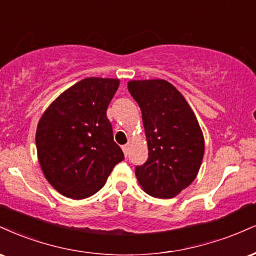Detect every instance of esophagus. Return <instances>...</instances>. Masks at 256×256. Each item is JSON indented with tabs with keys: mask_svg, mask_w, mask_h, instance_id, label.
<instances>
[{
	"mask_svg": "<svg viewBox=\"0 0 256 256\" xmlns=\"http://www.w3.org/2000/svg\"><path fill=\"white\" fill-rule=\"evenodd\" d=\"M122 152H124V155L128 156V144H125V146H122Z\"/></svg>",
	"mask_w": 256,
	"mask_h": 256,
	"instance_id": "34e87169",
	"label": "esophagus"
}]
</instances>
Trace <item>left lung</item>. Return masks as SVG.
<instances>
[{
  "label": "left lung",
  "mask_w": 256,
  "mask_h": 256,
  "mask_svg": "<svg viewBox=\"0 0 256 256\" xmlns=\"http://www.w3.org/2000/svg\"><path fill=\"white\" fill-rule=\"evenodd\" d=\"M128 89L142 110L148 142L146 162L137 166L149 196L169 199L193 182L204 156V136L182 94L164 80L130 81Z\"/></svg>",
  "instance_id": "left-lung-1"
}]
</instances>
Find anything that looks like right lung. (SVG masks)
Segmentation results:
<instances>
[{
	"label": "right lung",
	"instance_id": "1",
	"mask_svg": "<svg viewBox=\"0 0 256 256\" xmlns=\"http://www.w3.org/2000/svg\"><path fill=\"white\" fill-rule=\"evenodd\" d=\"M118 87L116 78L82 80L62 93L39 120V163L46 180L64 196L95 194L124 160L106 116Z\"/></svg>",
	"mask_w": 256,
	"mask_h": 256
}]
</instances>
